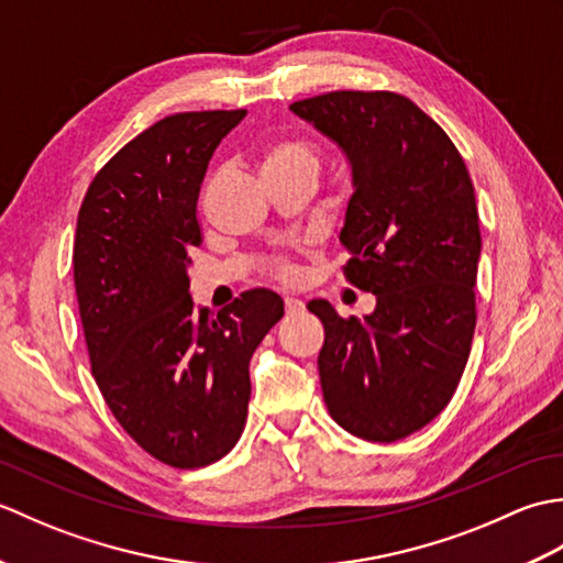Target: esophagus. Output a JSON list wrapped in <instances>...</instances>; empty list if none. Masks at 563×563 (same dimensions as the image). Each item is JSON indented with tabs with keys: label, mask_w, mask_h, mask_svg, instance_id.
<instances>
[{
	"label": "esophagus",
	"mask_w": 563,
	"mask_h": 563,
	"mask_svg": "<svg viewBox=\"0 0 563 563\" xmlns=\"http://www.w3.org/2000/svg\"><path fill=\"white\" fill-rule=\"evenodd\" d=\"M305 312V302L297 300V297H285V314L297 317Z\"/></svg>",
	"instance_id": "esophagus-1"
}]
</instances>
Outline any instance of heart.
<instances>
[{
    "label": "heart",
    "instance_id": "heart-1",
    "mask_svg": "<svg viewBox=\"0 0 563 563\" xmlns=\"http://www.w3.org/2000/svg\"><path fill=\"white\" fill-rule=\"evenodd\" d=\"M321 157L314 145H309L307 140L285 137L275 140L263 152V172L268 178L280 176H314L319 174ZM271 273L278 280H292L297 275L295 261L288 254H275L271 258Z\"/></svg>",
    "mask_w": 563,
    "mask_h": 563
}]
</instances>
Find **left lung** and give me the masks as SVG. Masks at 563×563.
I'll return each mask as SVG.
<instances>
[{"instance_id": "1", "label": "left lung", "mask_w": 563, "mask_h": 563, "mask_svg": "<svg viewBox=\"0 0 563 563\" xmlns=\"http://www.w3.org/2000/svg\"><path fill=\"white\" fill-rule=\"evenodd\" d=\"M290 111L351 162L343 275L377 295L363 321L327 300L307 305L327 333L317 361L327 409L357 438L401 440L450 404L472 351L482 234L470 172L401 93L329 91Z\"/></svg>"}]
</instances>
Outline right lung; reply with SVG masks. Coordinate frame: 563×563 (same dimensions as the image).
Segmentation results:
<instances>
[{
  "instance_id": "right-lung-1",
  "label": "right lung",
  "mask_w": 563,
  "mask_h": 563,
  "mask_svg": "<svg viewBox=\"0 0 563 563\" xmlns=\"http://www.w3.org/2000/svg\"><path fill=\"white\" fill-rule=\"evenodd\" d=\"M246 115H166L103 164L81 200L71 263L91 375L115 421L176 470L230 452L246 423L249 361L285 314L271 290L222 312L194 307L188 251L198 194L222 137Z\"/></svg>"
}]
</instances>
